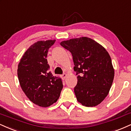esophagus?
<instances>
[{"mask_svg": "<svg viewBox=\"0 0 131 131\" xmlns=\"http://www.w3.org/2000/svg\"><path fill=\"white\" fill-rule=\"evenodd\" d=\"M66 77H67V74H66V73H63V74L62 75V76H61V77H62V78L63 80H64L65 79V78H66Z\"/></svg>", "mask_w": 131, "mask_h": 131, "instance_id": "34e87169", "label": "esophagus"}]
</instances>
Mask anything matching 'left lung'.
Segmentation results:
<instances>
[{"mask_svg": "<svg viewBox=\"0 0 131 131\" xmlns=\"http://www.w3.org/2000/svg\"><path fill=\"white\" fill-rule=\"evenodd\" d=\"M61 45L73 56L77 76L74 92L78 102L86 107L99 105L107 97L114 78V69L107 50L91 38L62 41Z\"/></svg>", "mask_w": 131, "mask_h": 131, "instance_id": "left-lung-1", "label": "left lung"}]
</instances>
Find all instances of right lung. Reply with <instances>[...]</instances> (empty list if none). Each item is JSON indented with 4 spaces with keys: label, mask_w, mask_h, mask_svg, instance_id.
Listing matches in <instances>:
<instances>
[{
    "label": "right lung",
    "mask_w": 131,
    "mask_h": 131,
    "mask_svg": "<svg viewBox=\"0 0 131 131\" xmlns=\"http://www.w3.org/2000/svg\"><path fill=\"white\" fill-rule=\"evenodd\" d=\"M56 40L38 41L32 45L21 58L18 77L23 92L38 106L48 107L59 99L63 88L62 80L49 71L47 59L49 48Z\"/></svg>",
    "instance_id": "1"
}]
</instances>
